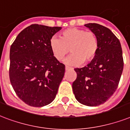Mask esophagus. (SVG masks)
Wrapping results in <instances>:
<instances>
[{
	"label": "esophagus",
	"mask_w": 130,
	"mask_h": 130,
	"mask_svg": "<svg viewBox=\"0 0 130 130\" xmlns=\"http://www.w3.org/2000/svg\"><path fill=\"white\" fill-rule=\"evenodd\" d=\"M70 69H72V68H70V67H68V66H66V67H65V70H70Z\"/></svg>",
	"instance_id": "obj_1"
}]
</instances>
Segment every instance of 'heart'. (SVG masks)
Here are the masks:
<instances>
[{
	"instance_id": "heart-1",
	"label": "heart",
	"mask_w": 130,
	"mask_h": 130,
	"mask_svg": "<svg viewBox=\"0 0 130 130\" xmlns=\"http://www.w3.org/2000/svg\"><path fill=\"white\" fill-rule=\"evenodd\" d=\"M50 49L56 60L61 62L70 53L66 63L71 66L88 64L94 60L98 50V41L95 33L84 29L71 28L61 33L60 39L52 38Z\"/></svg>"
}]
</instances>
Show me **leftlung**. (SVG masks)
Listing matches in <instances>:
<instances>
[{
	"label": "left lung",
	"instance_id": "obj_1",
	"mask_svg": "<svg viewBox=\"0 0 130 130\" xmlns=\"http://www.w3.org/2000/svg\"><path fill=\"white\" fill-rule=\"evenodd\" d=\"M85 26L95 33L97 55L87 66L74 68L76 79L72 90L76 100L89 106L100 105L115 92L123 69L120 41L110 29L95 23Z\"/></svg>",
	"mask_w": 130,
	"mask_h": 130
}]
</instances>
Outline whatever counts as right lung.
Returning <instances> with one entry per match:
<instances>
[{
    "instance_id": "1",
    "label": "right lung",
    "mask_w": 130,
    "mask_h": 130,
    "mask_svg": "<svg viewBox=\"0 0 130 130\" xmlns=\"http://www.w3.org/2000/svg\"><path fill=\"white\" fill-rule=\"evenodd\" d=\"M61 28L32 24L18 35L11 46V84L18 97L29 106H46L58 93L65 65L53 56L50 41Z\"/></svg>"
}]
</instances>
